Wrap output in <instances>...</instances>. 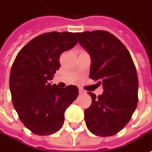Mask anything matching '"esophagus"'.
<instances>
[{
    "label": "esophagus",
    "instance_id": "34e87169",
    "mask_svg": "<svg viewBox=\"0 0 152 152\" xmlns=\"http://www.w3.org/2000/svg\"><path fill=\"white\" fill-rule=\"evenodd\" d=\"M79 93H80V94H86V91H82V90H80V91H79Z\"/></svg>",
    "mask_w": 152,
    "mask_h": 152
}]
</instances>
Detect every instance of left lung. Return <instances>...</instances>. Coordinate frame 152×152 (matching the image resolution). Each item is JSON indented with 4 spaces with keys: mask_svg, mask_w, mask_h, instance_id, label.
Here are the masks:
<instances>
[{
    "mask_svg": "<svg viewBox=\"0 0 152 152\" xmlns=\"http://www.w3.org/2000/svg\"><path fill=\"white\" fill-rule=\"evenodd\" d=\"M91 58L90 78L102 84L98 97L88 92L91 105L85 110L87 128L93 134L109 137L127 125L138 101V78L130 53L123 43L104 30L76 33Z\"/></svg>",
    "mask_w": 152,
    "mask_h": 152,
    "instance_id": "1",
    "label": "left lung"
}]
</instances>
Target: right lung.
I'll use <instances>...</instances> for the list:
<instances>
[{
  "mask_svg": "<svg viewBox=\"0 0 152 152\" xmlns=\"http://www.w3.org/2000/svg\"><path fill=\"white\" fill-rule=\"evenodd\" d=\"M77 43L71 32L37 36L22 48L10 75L12 103L20 121L39 136L53 134L64 124V113L78 96V88H59L49 80L60 68L59 58Z\"/></svg>",
  "mask_w": 152,
  "mask_h": 152,
  "instance_id": "right-lung-1",
  "label": "right lung"
}]
</instances>
